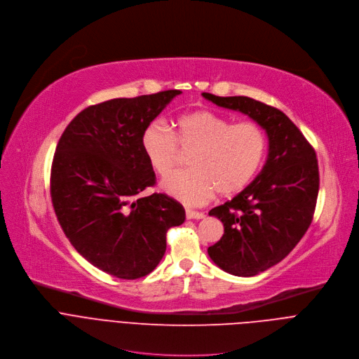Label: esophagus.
Wrapping results in <instances>:
<instances>
[{
    "mask_svg": "<svg viewBox=\"0 0 359 359\" xmlns=\"http://www.w3.org/2000/svg\"><path fill=\"white\" fill-rule=\"evenodd\" d=\"M185 215H187V219H202V218H205V213L203 212L191 210V209H187Z\"/></svg>",
    "mask_w": 359,
    "mask_h": 359,
    "instance_id": "1",
    "label": "esophagus"
}]
</instances>
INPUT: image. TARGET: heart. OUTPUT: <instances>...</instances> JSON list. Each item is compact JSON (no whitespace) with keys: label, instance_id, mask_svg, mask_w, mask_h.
Returning a JSON list of instances; mask_svg holds the SVG:
<instances>
[{"label":"heart","instance_id":"obj_1","mask_svg":"<svg viewBox=\"0 0 359 359\" xmlns=\"http://www.w3.org/2000/svg\"><path fill=\"white\" fill-rule=\"evenodd\" d=\"M141 149L160 177L174 171L180 149L193 150L191 168L168 177L161 187L177 201L198 206L217 191L231 196L248 187L264 160L267 137L256 121L232 124L221 114L196 110L180 116L174 131L161 123L150 124L141 135Z\"/></svg>","mask_w":359,"mask_h":359}]
</instances>
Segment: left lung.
<instances>
[{
  "instance_id": "obj_1",
  "label": "left lung",
  "mask_w": 359,
  "mask_h": 359,
  "mask_svg": "<svg viewBox=\"0 0 359 359\" xmlns=\"http://www.w3.org/2000/svg\"><path fill=\"white\" fill-rule=\"evenodd\" d=\"M202 96L248 114L269 138L266 164L253 182L209 210L225 229L221 241L208 248L209 257L233 276L252 277L281 262L307 232L320 187L317 156L297 126L278 109L246 96Z\"/></svg>"
}]
</instances>
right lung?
Listing matches in <instances>:
<instances>
[{
  "label": "right lung",
  "mask_w": 359,
  "mask_h": 359,
  "mask_svg": "<svg viewBox=\"0 0 359 359\" xmlns=\"http://www.w3.org/2000/svg\"><path fill=\"white\" fill-rule=\"evenodd\" d=\"M181 90L111 99L82 110L65 128L53 156L50 196L57 221L89 263L118 278L151 273L167 249V231L185 210L156 184L141 135Z\"/></svg>",
  "instance_id": "add662e5"
}]
</instances>
